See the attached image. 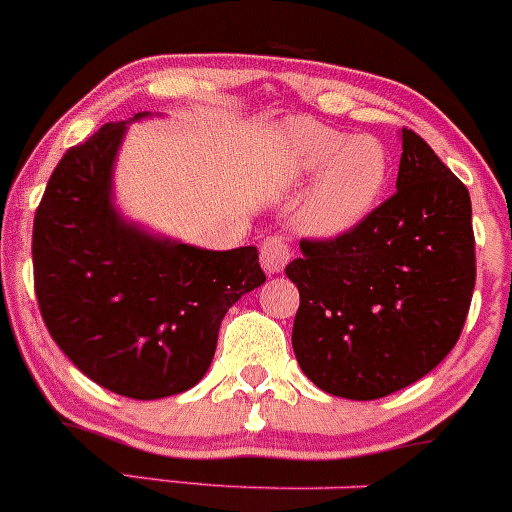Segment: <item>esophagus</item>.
Returning a JSON list of instances; mask_svg holds the SVG:
<instances>
[{"mask_svg":"<svg viewBox=\"0 0 512 512\" xmlns=\"http://www.w3.org/2000/svg\"><path fill=\"white\" fill-rule=\"evenodd\" d=\"M260 262L270 275H277V272L285 270L289 262V242L285 235H270L262 240L260 245Z\"/></svg>","mask_w":512,"mask_h":512,"instance_id":"34e87169","label":"esophagus"}]
</instances>
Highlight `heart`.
I'll list each match as a JSON object with an SVG mask.
<instances>
[{
  "instance_id": "heart-1",
  "label": "heart",
  "mask_w": 512,
  "mask_h": 512,
  "mask_svg": "<svg viewBox=\"0 0 512 512\" xmlns=\"http://www.w3.org/2000/svg\"><path fill=\"white\" fill-rule=\"evenodd\" d=\"M285 138L299 173L325 165L304 200V230L324 237L342 235L374 210L389 173V160L379 141L359 136L344 143L342 133L307 121L289 123Z\"/></svg>"
}]
</instances>
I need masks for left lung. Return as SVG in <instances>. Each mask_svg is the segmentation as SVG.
Segmentation results:
<instances>
[{
  "label": "left lung",
  "mask_w": 512,
  "mask_h": 512,
  "mask_svg": "<svg viewBox=\"0 0 512 512\" xmlns=\"http://www.w3.org/2000/svg\"><path fill=\"white\" fill-rule=\"evenodd\" d=\"M396 193L334 237H304L285 267L299 289L292 347L322 391L389 396L456 347L476 287L468 188L401 128Z\"/></svg>",
  "instance_id": "obj_1"
}]
</instances>
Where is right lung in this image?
<instances>
[{
  "label": "right lung",
  "mask_w": 512,
  "mask_h": 512,
  "mask_svg": "<svg viewBox=\"0 0 512 512\" xmlns=\"http://www.w3.org/2000/svg\"><path fill=\"white\" fill-rule=\"evenodd\" d=\"M126 123L69 148L34 218L39 312L91 381L128 399L198 384L227 309L265 282L255 247L198 250L126 225L111 205V168Z\"/></svg>",
  "instance_id": "1"
}]
</instances>
